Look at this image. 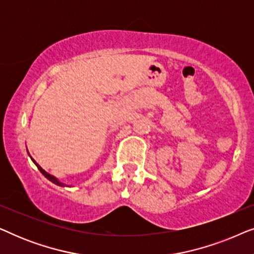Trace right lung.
Segmentation results:
<instances>
[{
	"label": "right lung",
	"mask_w": 254,
	"mask_h": 254,
	"mask_svg": "<svg viewBox=\"0 0 254 254\" xmlns=\"http://www.w3.org/2000/svg\"><path fill=\"white\" fill-rule=\"evenodd\" d=\"M26 150H27V149H26ZM27 152H29V151H27ZM29 156H30V154H29ZM30 157H31V156H30ZM31 159H32V162L34 163V164H36V166H37V168H38V170H39V171H40L41 173H43V175H44L45 177H46V178H47L48 180H50V182H52V183H53V184H55V185H58V186H62V187L67 186V185H65V184H64V183H61V182H60V180H59V179L57 178V177L52 176V175H50V173H48V172H46V171H45V170H44L43 168H41V166H40L39 164H38V163H37L36 161H34V159H33L32 157H31Z\"/></svg>",
	"instance_id": "add662e5"
}]
</instances>
